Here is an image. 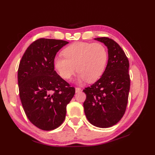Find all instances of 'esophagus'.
<instances>
[{
    "mask_svg": "<svg viewBox=\"0 0 155 155\" xmlns=\"http://www.w3.org/2000/svg\"><path fill=\"white\" fill-rule=\"evenodd\" d=\"M75 90H76V93H78V92H79L81 91V88H80L76 87V88H75Z\"/></svg>",
    "mask_w": 155,
    "mask_h": 155,
    "instance_id": "esophagus-1",
    "label": "esophagus"
}]
</instances>
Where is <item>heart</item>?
Instances as JSON below:
<instances>
[{
  "label": "heart",
  "instance_id": "heart-1",
  "mask_svg": "<svg viewBox=\"0 0 155 155\" xmlns=\"http://www.w3.org/2000/svg\"><path fill=\"white\" fill-rule=\"evenodd\" d=\"M54 59V66L59 76L65 79L72 78L77 69V82H95L104 72L108 61L106 48L101 43L76 42L68 46Z\"/></svg>",
  "mask_w": 155,
  "mask_h": 155
}]
</instances>
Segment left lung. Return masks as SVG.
I'll return each mask as SVG.
<instances>
[{"label":"left lung","instance_id":"1","mask_svg":"<svg viewBox=\"0 0 155 155\" xmlns=\"http://www.w3.org/2000/svg\"><path fill=\"white\" fill-rule=\"evenodd\" d=\"M94 39L107 46L109 59L101 77L83 90L87 95L84 111L91 124L107 128L118 123L125 114L130 89L129 63L114 40L105 37Z\"/></svg>","mask_w":155,"mask_h":155}]
</instances>
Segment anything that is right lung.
Listing matches in <instances>:
<instances>
[{
	"mask_svg": "<svg viewBox=\"0 0 155 155\" xmlns=\"http://www.w3.org/2000/svg\"><path fill=\"white\" fill-rule=\"evenodd\" d=\"M68 42L39 39L26 49L18 70V85L23 109L31 122L42 130H51L63 124L67 105L75 88L54 70L58 51Z\"/></svg>",
	"mask_w": 155,
	"mask_h": 155,
	"instance_id": "add662e5",
	"label": "right lung"
}]
</instances>
